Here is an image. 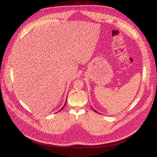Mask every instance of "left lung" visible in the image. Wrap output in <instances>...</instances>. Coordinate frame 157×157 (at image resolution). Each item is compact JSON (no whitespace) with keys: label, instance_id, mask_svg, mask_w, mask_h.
I'll use <instances>...</instances> for the list:
<instances>
[{"label":"left lung","instance_id":"8db88e82","mask_svg":"<svg viewBox=\"0 0 157 157\" xmlns=\"http://www.w3.org/2000/svg\"><path fill=\"white\" fill-rule=\"evenodd\" d=\"M92 109H93V108H92ZM93 110H94V112H96V113H98V112L97 111H96V110H95V109H93Z\"/></svg>","mask_w":157,"mask_h":157}]
</instances>
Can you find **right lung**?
Here are the masks:
<instances>
[{
  "label": "right lung",
  "mask_w": 157,
  "mask_h": 157,
  "mask_svg": "<svg viewBox=\"0 0 157 157\" xmlns=\"http://www.w3.org/2000/svg\"><path fill=\"white\" fill-rule=\"evenodd\" d=\"M66 102H67V99H66V101H65V104H64V106L62 107V108H61V109H60V110L59 111H61V110H62V109L64 108V107H65V104H66Z\"/></svg>",
  "instance_id": "add662e5"
}]
</instances>
